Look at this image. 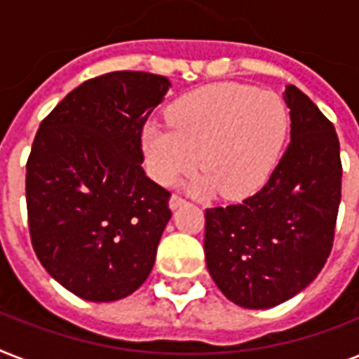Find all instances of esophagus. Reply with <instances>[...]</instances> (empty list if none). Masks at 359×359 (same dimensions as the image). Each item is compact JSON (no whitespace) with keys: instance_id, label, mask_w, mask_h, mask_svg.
<instances>
[{"instance_id":"34e87169","label":"esophagus","mask_w":359,"mask_h":359,"mask_svg":"<svg viewBox=\"0 0 359 359\" xmlns=\"http://www.w3.org/2000/svg\"><path fill=\"white\" fill-rule=\"evenodd\" d=\"M180 205H184V199H182L180 196H175L173 194V196H171V199H169V208H171V210H177Z\"/></svg>"}]
</instances>
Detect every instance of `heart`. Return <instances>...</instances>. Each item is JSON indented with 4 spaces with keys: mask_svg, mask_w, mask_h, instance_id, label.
I'll list each match as a JSON object with an SVG mask.
<instances>
[{
    "mask_svg": "<svg viewBox=\"0 0 359 359\" xmlns=\"http://www.w3.org/2000/svg\"><path fill=\"white\" fill-rule=\"evenodd\" d=\"M168 128L147 124L141 145L149 173L173 184L196 163L191 191L218 190L227 199L251 196L276 169L289 132L283 98L240 83H214L169 106Z\"/></svg>",
    "mask_w": 359,
    "mask_h": 359,
    "instance_id": "heart-1",
    "label": "heart"
}]
</instances>
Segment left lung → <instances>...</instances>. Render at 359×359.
Returning <instances> with one entry per match:
<instances>
[{
  "mask_svg": "<svg viewBox=\"0 0 359 359\" xmlns=\"http://www.w3.org/2000/svg\"><path fill=\"white\" fill-rule=\"evenodd\" d=\"M283 100L290 143L262 190L240 205L207 208L205 257L214 283L245 309H270L306 289L334 244L341 201L334 124L294 86Z\"/></svg>",
  "mask_w": 359,
  "mask_h": 359,
  "instance_id": "1",
  "label": "left lung"
}]
</instances>
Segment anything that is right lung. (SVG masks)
I'll return each instance as SVG.
<instances>
[{
	"label": "right lung",
	"instance_id": "obj_1",
	"mask_svg": "<svg viewBox=\"0 0 359 359\" xmlns=\"http://www.w3.org/2000/svg\"><path fill=\"white\" fill-rule=\"evenodd\" d=\"M171 81L121 70L83 81L41 123L25 173L31 244L59 285L115 302L149 278L171 194L145 175L141 130Z\"/></svg>",
	"mask_w": 359,
	"mask_h": 359
}]
</instances>
